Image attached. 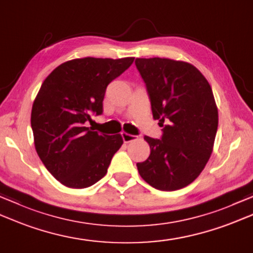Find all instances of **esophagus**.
Segmentation results:
<instances>
[{
  "label": "esophagus",
  "mask_w": 253,
  "mask_h": 253,
  "mask_svg": "<svg viewBox=\"0 0 253 253\" xmlns=\"http://www.w3.org/2000/svg\"><path fill=\"white\" fill-rule=\"evenodd\" d=\"M122 137H123L124 142H130L132 140H136V138H137V136L130 135V133H127L126 131L122 132Z\"/></svg>",
  "instance_id": "34e87169"
}]
</instances>
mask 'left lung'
Returning <instances> with one entry per match:
<instances>
[{
  "label": "left lung",
  "mask_w": 253,
  "mask_h": 253,
  "mask_svg": "<svg viewBox=\"0 0 253 253\" xmlns=\"http://www.w3.org/2000/svg\"><path fill=\"white\" fill-rule=\"evenodd\" d=\"M135 64L153 118L163 127L160 139L145 136L150 156L137 163L138 171L157 190H180L200 175L212 151L218 127L214 94L205 77L187 62L137 58Z\"/></svg>",
  "instance_id": "left-lung-1"
}]
</instances>
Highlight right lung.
Here are the masks:
<instances>
[{
    "label": "right lung",
    "mask_w": 253,
    "mask_h": 253,
    "mask_svg": "<svg viewBox=\"0 0 253 253\" xmlns=\"http://www.w3.org/2000/svg\"><path fill=\"white\" fill-rule=\"evenodd\" d=\"M135 58H83L57 67L42 84L32 110V129L39 158L54 179L84 189L106 174L123 138L85 127L103 114L106 87Z\"/></svg>",
    "instance_id": "1"
}]
</instances>
